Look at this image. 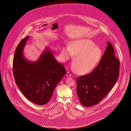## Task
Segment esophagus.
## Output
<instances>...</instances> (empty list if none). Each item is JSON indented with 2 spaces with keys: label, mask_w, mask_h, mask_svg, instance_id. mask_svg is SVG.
Masks as SVG:
<instances>
[{
  "label": "esophagus",
  "mask_w": 131,
  "mask_h": 131,
  "mask_svg": "<svg viewBox=\"0 0 131 131\" xmlns=\"http://www.w3.org/2000/svg\"><path fill=\"white\" fill-rule=\"evenodd\" d=\"M67 76L68 77H71V75L70 72H67Z\"/></svg>",
  "instance_id": "esophagus-1"
}]
</instances>
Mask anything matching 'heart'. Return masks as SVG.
<instances>
[{
  "instance_id": "1",
  "label": "heart",
  "mask_w": 131,
  "mask_h": 131,
  "mask_svg": "<svg viewBox=\"0 0 131 131\" xmlns=\"http://www.w3.org/2000/svg\"><path fill=\"white\" fill-rule=\"evenodd\" d=\"M62 58L69 60L72 56L75 70L80 74L91 72L99 64L102 55L101 49L91 40L81 38L70 42V46H63L61 51Z\"/></svg>"
}]
</instances>
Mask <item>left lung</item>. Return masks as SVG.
<instances>
[{
	"instance_id": "1",
	"label": "left lung",
	"mask_w": 131,
	"mask_h": 131,
	"mask_svg": "<svg viewBox=\"0 0 131 131\" xmlns=\"http://www.w3.org/2000/svg\"><path fill=\"white\" fill-rule=\"evenodd\" d=\"M107 44L97 67L91 73L77 78V94L85 106H92L101 101L118 79L120 62L111 43L107 42Z\"/></svg>"
}]
</instances>
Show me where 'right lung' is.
I'll list each match as a JSON object with an SVG mask.
<instances>
[{
  "label": "right lung",
  "mask_w": 131,
  "mask_h": 131,
  "mask_svg": "<svg viewBox=\"0 0 131 131\" xmlns=\"http://www.w3.org/2000/svg\"><path fill=\"white\" fill-rule=\"evenodd\" d=\"M29 36L23 39L17 45L13 59V74L16 85L23 95L30 101L38 105L47 103L54 89L66 74L62 64L56 60L48 47L37 60H28L24 49Z\"/></svg>",
  "instance_id": "add662e5"
}]
</instances>
